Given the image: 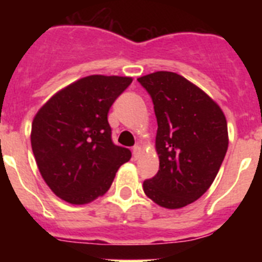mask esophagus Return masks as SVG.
Here are the masks:
<instances>
[{
	"label": "esophagus",
	"mask_w": 262,
	"mask_h": 262,
	"mask_svg": "<svg viewBox=\"0 0 262 262\" xmlns=\"http://www.w3.org/2000/svg\"><path fill=\"white\" fill-rule=\"evenodd\" d=\"M140 151H142V148L139 147V145H135V147L133 148V156H134V159H138L139 155H140Z\"/></svg>",
	"instance_id": "obj_1"
}]
</instances>
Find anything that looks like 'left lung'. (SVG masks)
<instances>
[{
	"instance_id": "obj_1",
	"label": "left lung",
	"mask_w": 262,
	"mask_h": 262,
	"mask_svg": "<svg viewBox=\"0 0 262 262\" xmlns=\"http://www.w3.org/2000/svg\"><path fill=\"white\" fill-rule=\"evenodd\" d=\"M154 102L159 172L143 190L165 209H181L207 191L228 148L227 120L205 92L173 72L138 78Z\"/></svg>"
}]
</instances>
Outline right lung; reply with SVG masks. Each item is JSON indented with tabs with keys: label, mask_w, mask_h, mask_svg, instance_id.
I'll list each match as a JSON object with an SVG mask.
<instances>
[{
	"label": "right lung",
	"mask_w": 262,
	"mask_h": 262,
	"mask_svg": "<svg viewBox=\"0 0 262 262\" xmlns=\"http://www.w3.org/2000/svg\"><path fill=\"white\" fill-rule=\"evenodd\" d=\"M133 82L119 76H88L60 90L34 118L31 147L39 172L59 198L85 205L110 189L131 159L114 144L107 114Z\"/></svg>",
	"instance_id": "1"
}]
</instances>
